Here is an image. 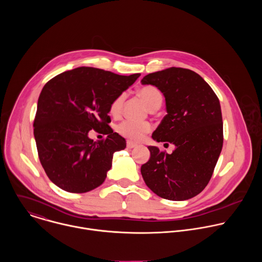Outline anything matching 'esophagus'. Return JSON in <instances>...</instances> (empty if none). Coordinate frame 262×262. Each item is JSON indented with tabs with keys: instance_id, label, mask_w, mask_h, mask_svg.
I'll return each instance as SVG.
<instances>
[{
	"instance_id": "esophagus-1",
	"label": "esophagus",
	"mask_w": 262,
	"mask_h": 262,
	"mask_svg": "<svg viewBox=\"0 0 262 262\" xmlns=\"http://www.w3.org/2000/svg\"><path fill=\"white\" fill-rule=\"evenodd\" d=\"M136 146H137V145H136L135 143H133V142H129V141H128V142L126 143V147H127V148H129V149H132V148H135Z\"/></svg>"
}]
</instances>
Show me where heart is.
I'll list each match as a JSON object with an SVG mask.
<instances>
[{
    "instance_id": "1",
    "label": "heart",
    "mask_w": 262,
    "mask_h": 262,
    "mask_svg": "<svg viewBox=\"0 0 262 262\" xmlns=\"http://www.w3.org/2000/svg\"><path fill=\"white\" fill-rule=\"evenodd\" d=\"M139 95L144 100L146 105L150 110L159 108L163 101V96L161 91L155 86H145L141 88L139 91ZM124 99H125V94L122 93L111 102L110 114L113 117L120 116ZM116 130L120 136L124 137L125 139L133 142H138L142 140L146 134H148L151 130V125L147 122L137 123L130 120H124L116 126Z\"/></svg>"
}]
</instances>
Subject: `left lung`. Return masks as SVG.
Returning a JSON list of instances; mask_svg holds the SVG:
<instances>
[{"label": "left lung", "mask_w": 262, "mask_h": 262, "mask_svg": "<svg viewBox=\"0 0 262 262\" xmlns=\"http://www.w3.org/2000/svg\"><path fill=\"white\" fill-rule=\"evenodd\" d=\"M141 83L158 87L166 99L168 114L152 139L175 145L171 155L148 146L150 159L141 167L143 179L164 199L193 198L208 184L222 151L220 100L198 73L185 68L149 73Z\"/></svg>", "instance_id": "8db88e82"}]
</instances>
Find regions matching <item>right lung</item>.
<instances>
[{
    "mask_svg": "<svg viewBox=\"0 0 262 262\" xmlns=\"http://www.w3.org/2000/svg\"><path fill=\"white\" fill-rule=\"evenodd\" d=\"M139 77L83 66L64 71L45 85L34 137L39 161L60 189L81 194L104 181L114 154L126 147L125 140L108 125L110 104ZM92 129L107 138L94 142L88 137Z\"/></svg>",
    "mask_w": 262,
    "mask_h": 262,
    "instance_id": "right-lung-1",
    "label": "right lung"
}]
</instances>
